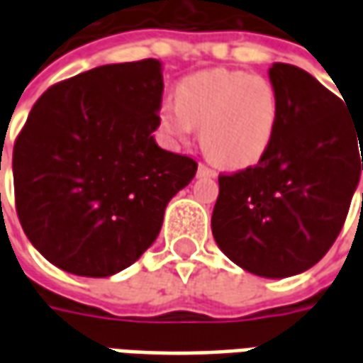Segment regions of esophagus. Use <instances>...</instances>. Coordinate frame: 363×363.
I'll use <instances>...</instances> for the list:
<instances>
[{"instance_id": "obj_1", "label": "esophagus", "mask_w": 363, "mask_h": 363, "mask_svg": "<svg viewBox=\"0 0 363 363\" xmlns=\"http://www.w3.org/2000/svg\"><path fill=\"white\" fill-rule=\"evenodd\" d=\"M198 174H200V177H216L218 173H216V169H212V167L200 163V165H198Z\"/></svg>"}]
</instances>
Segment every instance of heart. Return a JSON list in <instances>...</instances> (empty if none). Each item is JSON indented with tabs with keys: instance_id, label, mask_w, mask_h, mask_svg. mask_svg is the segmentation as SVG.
Returning a JSON list of instances; mask_svg holds the SVG:
<instances>
[{
	"instance_id": "b5f03b06",
	"label": "heart",
	"mask_w": 363,
	"mask_h": 363,
	"mask_svg": "<svg viewBox=\"0 0 363 363\" xmlns=\"http://www.w3.org/2000/svg\"><path fill=\"white\" fill-rule=\"evenodd\" d=\"M280 116L274 85L262 75L210 69L182 79L177 103L167 101L159 118L167 134L184 142L202 128V145L218 163L245 167L270 147Z\"/></svg>"
}]
</instances>
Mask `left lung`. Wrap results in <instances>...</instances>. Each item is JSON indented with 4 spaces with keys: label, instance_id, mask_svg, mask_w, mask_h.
<instances>
[{
    "label": "left lung",
    "instance_id": "left-lung-1",
    "mask_svg": "<svg viewBox=\"0 0 363 363\" xmlns=\"http://www.w3.org/2000/svg\"><path fill=\"white\" fill-rule=\"evenodd\" d=\"M268 75L276 134L257 165L220 174L212 233L237 267L288 278L317 264L342 229L363 171V118L301 67L276 62Z\"/></svg>",
    "mask_w": 363,
    "mask_h": 363
}]
</instances>
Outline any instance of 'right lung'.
I'll return each instance as SVG.
<instances>
[{
  "mask_svg": "<svg viewBox=\"0 0 363 363\" xmlns=\"http://www.w3.org/2000/svg\"><path fill=\"white\" fill-rule=\"evenodd\" d=\"M159 60L108 64L44 91L13 145L15 208L36 251L69 274L124 270L157 239L169 200L196 174L153 130Z\"/></svg>",
  "mask_w": 363,
  "mask_h": 363,
  "instance_id": "add662e5",
  "label": "right lung"
}]
</instances>
